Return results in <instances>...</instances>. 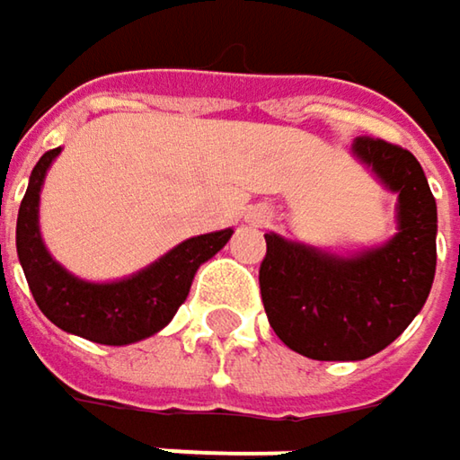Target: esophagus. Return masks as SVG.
Instances as JSON below:
<instances>
[{"instance_id": "1", "label": "esophagus", "mask_w": 460, "mask_h": 460, "mask_svg": "<svg viewBox=\"0 0 460 460\" xmlns=\"http://www.w3.org/2000/svg\"><path fill=\"white\" fill-rule=\"evenodd\" d=\"M248 220L253 222V225H269V222H271V212L263 209V207H258V209H253V212L248 215Z\"/></svg>"}]
</instances>
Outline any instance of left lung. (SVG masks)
<instances>
[{"label":"left lung","mask_w":460,"mask_h":460,"mask_svg":"<svg viewBox=\"0 0 460 460\" xmlns=\"http://www.w3.org/2000/svg\"><path fill=\"white\" fill-rule=\"evenodd\" d=\"M350 153L397 194V233L350 256L266 233L258 274L274 332L314 361H363L384 350L433 289L438 207L422 166L374 137H356Z\"/></svg>","instance_id":"8db88e82"}]
</instances>
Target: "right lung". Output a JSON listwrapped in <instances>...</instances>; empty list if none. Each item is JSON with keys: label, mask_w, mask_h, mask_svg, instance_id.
<instances>
[{"label": "right lung", "mask_w": 460, "mask_h": 460, "mask_svg": "<svg viewBox=\"0 0 460 460\" xmlns=\"http://www.w3.org/2000/svg\"><path fill=\"white\" fill-rule=\"evenodd\" d=\"M61 148L43 153L17 215V258L38 307L56 327L102 345L146 341L173 320L204 261L225 248L233 227L173 245L146 269L115 281H86L63 269L40 235V191Z\"/></svg>", "instance_id": "1"}]
</instances>
